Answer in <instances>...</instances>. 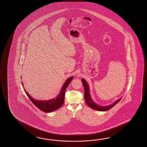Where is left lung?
Returning <instances> with one entry per match:
<instances>
[{"mask_svg": "<svg viewBox=\"0 0 147 147\" xmlns=\"http://www.w3.org/2000/svg\"><path fill=\"white\" fill-rule=\"evenodd\" d=\"M82 83L83 84V86L84 87V100L86 101V103H87L88 106L90 107L91 108L93 109L94 110H96L98 111H107L108 110L110 109L113 107L115 106L116 104L119 102L120 100L121 99V98L119 99L118 100H117L115 103H113L112 105L110 106H100L98 105L97 104L94 102V101L92 100L91 98L90 95V92H89V86L87 82L84 80V79H81Z\"/></svg>", "mask_w": 147, "mask_h": 147, "instance_id": "obj_1", "label": "left lung"}]
</instances>
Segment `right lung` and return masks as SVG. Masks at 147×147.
Returning a JSON list of instances; mask_svg holds the SVG:
<instances>
[{
    "label": "right lung",
    "mask_w": 147,
    "mask_h": 147,
    "mask_svg": "<svg viewBox=\"0 0 147 147\" xmlns=\"http://www.w3.org/2000/svg\"><path fill=\"white\" fill-rule=\"evenodd\" d=\"M73 77H70L66 80L65 83L63 84L59 95L56 98H54L51 100L47 101L34 100V99H33L26 90H25V92L29 98V99L38 109H39L45 113H50L58 109L63 106V104L64 103L65 90L70 82L73 79ZM22 84H23L22 82Z\"/></svg>",
    "instance_id": "right-lung-1"
}]
</instances>
